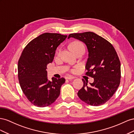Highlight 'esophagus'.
I'll return each mask as SVG.
<instances>
[{
  "label": "esophagus",
  "instance_id": "obj_1",
  "mask_svg": "<svg viewBox=\"0 0 134 134\" xmlns=\"http://www.w3.org/2000/svg\"><path fill=\"white\" fill-rule=\"evenodd\" d=\"M66 79L68 80H72V79H75V77H74V76H66Z\"/></svg>",
  "mask_w": 134,
  "mask_h": 134
}]
</instances>
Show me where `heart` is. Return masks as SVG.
<instances>
[{
	"mask_svg": "<svg viewBox=\"0 0 134 134\" xmlns=\"http://www.w3.org/2000/svg\"><path fill=\"white\" fill-rule=\"evenodd\" d=\"M81 47H84V45L80 41H74L71 44V48L73 52L75 51L76 49Z\"/></svg>",
	"mask_w": 134,
	"mask_h": 134,
	"instance_id": "1",
	"label": "heart"
}]
</instances>
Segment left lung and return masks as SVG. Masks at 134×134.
I'll return each mask as SVG.
<instances>
[{"instance_id": "8db88e82", "label": "left lung", "mask_w": 134, "mask_h": 134, "mask_svg": "<svg viewBox=\"0 0 134 134\" xmlns=\"http://www.w3.org/2000/svg\"><path fill=\"white\" fill-rule=\"evenodd\" d=\"M86 45L89 54L85 68L86 75L93 77V83L83 85L77 95L81 100L93 106L104 104L110 99L119 86L121 63L113 45L104 38L93 32L71 34Z\"/></svg>"}]
</instances>
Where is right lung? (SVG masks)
<instances>
[{
  "label": "right lung",
  "instance_id": "1",
  "mask_svg": "<svg viewBox=\"0 0 134 134\" xmlns=\"http://www.w3.org/2000/svg\"><path fill=\"white\" fill-rule=\"evenodd\" d=\"M67 35L44 33L31 40L22 51L18 62V77L21 89L34 105L45 107L58 98L64 78L48 80L47 65L54 59L57 47Z\"/></svg>",
  "mask_w": 134,
  "mask_h": 134
}]
</instances>
